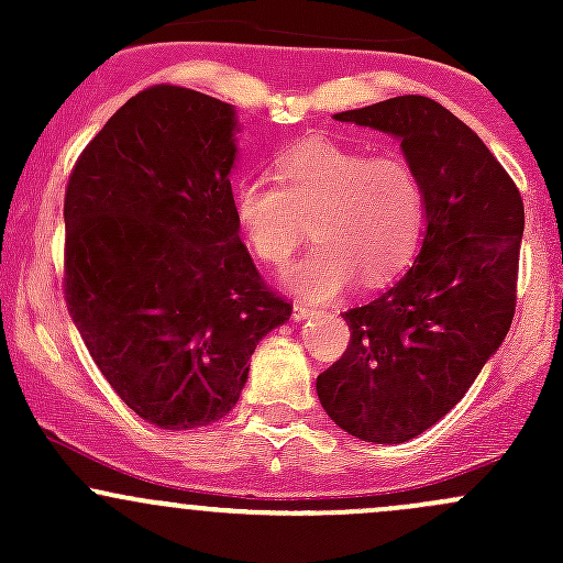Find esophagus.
I'll use <instances>...</instances> for the list:
<instances>
[{"mask_svg": "<svg viewBox=\"0 0 563 563\" xmlns=\"http://www.w3.org/2000/svg\"><path fill=\"white\" fill-rule=\"evenodd\" d=\"M310 313H313V308L310 305H302V302H294V310H291V318L294 321H305Z\"/></svg>", "mask_w": 563, "mask_h": 563, "instance_id": "obj_1", "label": "esophagus"}]
</instances>
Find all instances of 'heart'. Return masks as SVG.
I'll list each match as a JSON object with an SVG mask.
<instances>
[{
  "instance_id": "b5f03b06",
  "label": "heart",
  "mask_w": 563,
  "mask_h": 563,
  "mask_svg": "<svg viewBox=\"0 0 563 563\" xmlns=\"http://www.w3.org/2000/svg\"><path fill=\"white\" fill-rule=\"evenodd\" d=\"M275 179H242L234 218L266 266H286L310 223L316 245L288 272L294 291L327 299L354 277L378 288L411 264L424 231V187L406 157L316 135L277 155Z\"/></svg>"
}]
</instances>
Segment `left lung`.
I'll list each match as a JSON object with an SVG mask.
<instances>
[{"label": "left lung", "instance_id": "obj_1", "mask_svg": "<svg viewBox=\"0 0 563 563\" xmlns=\"http://www.w3.org/2000/svg\"><path fill=\"white\" fill-rule=\"evenodd\" d=\"M400 139L424 187L422 250L373 302L345 310V354L316 391L338 428L402 444L463 400L507 338L518 305L523 198L479 135L422 95L338 113Z\"/></svg>", "mask_w": 563, "mask_h": 563}]
</instances>
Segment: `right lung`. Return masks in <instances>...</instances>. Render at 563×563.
Returning <instances> with one entry per match:
<instances>
[{
	"instance_id": "obj_1",
	"label": "right lung",
	"mask_w": 563,
	"mask_h": 563,
	"mask_svg": "<svg viewBox=\"0 0 563 563\" xmlns=\"http://www.w3.org/2000/svg\"><path fill=\"white\" fill-rule=\"evenodd\" d=\"M234 108L157 84L84 146L65 190V302L95 365L163 430L225 417L288 321L240 242Z\"/></svg>"
}]
</instances>
